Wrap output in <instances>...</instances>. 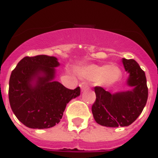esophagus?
Returning a JSON list of instances; mask_svg holds the SVG:
<instances>
[{"label": "esophagus", "mask_w": 158, "mask_h": 158, "mask_svg": "<svg viewBox=\"0 0 158 158\" xmlns=\"http://www.w3.org/2000/svg\"><path fill=\"white\" fill-rule=\"evenodd\" d=\"M80 88H81V90H82V91H85V90H86V89H88L89 87H88V85H86V83L84 82L80 84Z\"/></svg>", "instance_id": "obj_1"}]
</instances>
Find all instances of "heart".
<instances>
[{
  "instance_id": "b5f03b06",
  "label": "heart",
  "mask_w": 158,
  "mask_h": 158,
  "mask_svg": "<svg viewBox=\"0 0 158 158\" xmlns=\"http://www.w3.org/2000/svg\"><path fill=\"white\" fill-rule=\"evenodd\" d=\"M78 75L85 79L95 80L98 85L107 86L115 83L120 77V70L115 66L87 65L77 69Z\"/></svg>"
}]
</instances>
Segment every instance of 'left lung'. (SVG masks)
<instances>
[{
  "mask_svg": "<svg viewBox=\"0 0 158 158\" xmlns=\"http://www.w3.org/2000/svg\"><path fill=\"white\" fill-rule=\"evenodd\" d=\"M127 85L132 90L111 94L102 87L96 86V101L92 105L93 117L97 123L106 127L130 125L142 113L148 98L145 72L134 59L123 58Z\"/></svg>",
  "mask_w": 158,
  "mask_h": 158,
  "instance_id": "obj_1",
  "label": "left lung"
}]
</instances>
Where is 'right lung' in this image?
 I'll return each mask as SVG.
<instances>
[{"mask_svg": "<svg viewBox=\"0 0 158 158\" xmlns=\"http://www.w3.org/2000/svg\"><path fill=\"white\" fill-rule=\"evenodd\" d=\"M55 56H25L12 70L9 80V102L17 118L31 129H48L62 119L67 104L80 95V88L69 89L54 81Z\"/></svg>", "mask_w": 158, "mask_h": 158, "instance_id": "right-lung-1", "label": "right lung"}]
</instances>
